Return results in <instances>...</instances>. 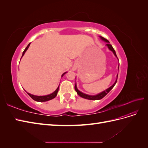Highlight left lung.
<instances>
[{"mask_svg":"<svg viewBox=\"0 0 148 148\" xmlns=\"http://www.w3.org/2000/svg\"><path fill=\"white\" fill-rule=\"evenodd\" d=\"M100 38L103 40V41H106V42H107V43L106 44V46H107V47H108V48L110 49V50L111 51L113 52L115 56V57H117V55H116V53H115V50H114V49L113 48L111 44L109 43V41H108V40L102 37V36H101ZM117 77H118V75H117ZM117 79H116L115 82L114 83V84L112 85V86H111L110 88H109L108 89H107L106 90L104 91L101 92V93H99V94H98V95H96V96H89V95H86V94H84V93H83V92H80V91L78 90V89H77V85H76V84H75V91H77L78 95L80 97L85 98V99H89V100H99V99H102V98L104 97L106 95H107V93H109V92L111 90V89L114 88V86H115V84H116V83H117Z\"/></svg>","mask_w":148,"mask_h":148,"instance_id":"1","label":"left lung"}]
</instances>
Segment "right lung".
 Wrapping results in <instances>:
<instances>
[{
    "instance_id": "add662e5",
    "label": "right lung",
    "mask_w": 148,
    "mask_h": 148,
    "mask_svg": "<svg viewBox=\"0 0 148 148\" xmlns=\"http://www.w3.org/2000/svg\"><path fill=\"white\" fill-rule=\"evenodd\" d=\"M30 44H31V43H29V44H28V45L27 46V47H26L25 48V49L23 52V54H22V57L23 56V55L25 54V52H26V50H27V49H28V47H29V45H30ZM65 73H66V72H65ZM65 73H64L63 75H62V77H63L64 75L65 74ZM59 87H58V88H57L56 90L54 92H53V93L51 94V95H47V96H34V95H31V94H29V93H28V92H27V94H28V95L31 98H32V99H33V100H34V101H38V102H45V101H49V100H51V99H53V98H54V97H56V96L57 95L58 91H59Z\"/></svg>"
}]
</instances>
